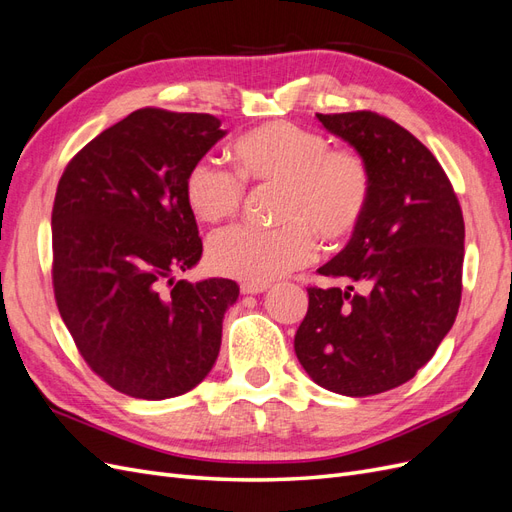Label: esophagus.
<instances>
[{
  "instance_id": "obj_1",
  "label": "esophagus",
  "mask_w": 512,
  "mask_h": 512,
  "mask_svg": "<svg viewBox=\"0 0 512 512\" xmlns=\"http://www.w3.org/2000/svg\"><path fill=\"white\" fill-rule=\"evenodd\" d=\"M269 288V284H256V282H243L241 292L243 294H260Z\"/></svg>"
}]
</instances>
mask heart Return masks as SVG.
Listing matches in <instances>:
<instances>
[{
  "label": "heart",
  "mask_w": 512,
  "mask_h": 512,
  "mask_svg": "<svg viewBox=\"0 0 512 512\" xmlns=\"http://www.w3.org/2000/svg\"><path fill=\"white\" fill-rule=\"evenodd\" d=\"M237 173L211 158L196 160L183 179V196L194 218L220 224L243 203L245 183L280 185L277 228L235 226L213 235L211 267L245 282H271L307 262L318 250L316 235L339 243L365 218L371 173L361 153L331 147L322 134L269 121L232 145Z\"/></svg>",
  "instance_id": "heart-1"
}]
</instances>
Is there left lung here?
<instances>
[{
	"label": "left lung",
	"mask_w": 512,
	"mask_h": 512,
	"mask_svg": "<svg viewBox=\"0 0 512 512\" xmlns=\"http://www.w3.org/2000/svg\"><path fill=\"white\" fill-rule=\"evenodd\" d=\"M361 153L371 173L365 218L318 269L346 288H307L294 352L322 389L367 397L416 376L461 303L463 213L433 153L399 123L371 111L320 115Z\"/></svg>",
	"instance_id": "obj_1"
}]
</instances>
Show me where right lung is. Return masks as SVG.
Returning a JSON list of instances; mask_svg holds the SVG:
<instances>
[{"label": "right lung", "instance_id": "right-lung-1", "mask_svg": "<svg viewBox=\"0 0 512 512\" xmlns=\"http://www.w3.org/2000/svg\"><path fill=\"white\" fill-rule=\"evenodd\" d=\"M220 126L207 113L138 108L87 143L59 179L55 301L85 363L123 395L188 393L220 354L239 286L224 277L175 282L203 256L183 179L226 134Z\"/></svg>", "mask_w": 512, "mask_h": 512}]
</instances>
